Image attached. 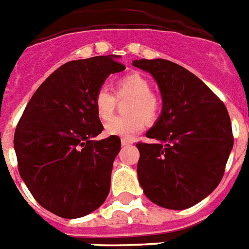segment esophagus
Segmentation results:
<instances>
[{"label":"esophagus","mask_w":249,"mask_h":249,"mask_svg":"<svg viewBox=\"0 0 249 249\" xmlns=\"http://www.w3.org/2000/svg\"><path fill=\"white\" fill-rule=\"evenodd\" d=\"M130 144H133V142L129 141V139H121V145L126 147V145H130Z\"/></svg>","instance_id":"esophagus-1"}]
</instances>
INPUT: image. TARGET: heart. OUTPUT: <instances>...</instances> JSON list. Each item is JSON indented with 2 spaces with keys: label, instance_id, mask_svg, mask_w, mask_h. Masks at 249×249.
Masks as SVG:
<instances>
[{
  "label": "heart",
  "instance_id": "obj_1",
  "mask_svg": "<svg viewBox=\"0 0 249 249\" xmlns=\"http://www.w3.org/2000/svg\"><path fill=\"white\" fill-rule=\"evenodd\" d=\"M116 97H130L126 106L128 118H115L105 125V134L131 139L145 128V120L154 121L160 114V102L152 95V85L141 73H130L116 83ZM115 100L108 89H100L95 95L93 105L101 120H108L114 114Z\"/></svg>",
  "mask_w": 249,
  "mask_h": 249
}]
</instances>
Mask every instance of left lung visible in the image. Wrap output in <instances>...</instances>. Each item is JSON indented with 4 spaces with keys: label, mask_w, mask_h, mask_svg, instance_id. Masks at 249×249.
Segmentation results:
<instances>
[{
    "label": "left lung",
    "mask_w": 249,
    "mask_h": 249,
    "mask_svg": "<svg viewBox=\"0 0 249 249\" xmlns=\"http://www.w3.org/2000/svg\"><path fill=\"white\" fill-rule=\"evenodd\" d=\"M160 87L162 112L138 143L137 173L143 192L158 206L183 210L216 189L233 148L225 105L201 79L166 59H139Z\"/></svg>",
    "instance_id": "left-lung-1"
}]
</instances>
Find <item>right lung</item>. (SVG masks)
Wrapping results in <instances>:
<instances>
[{"label": "right lung", "instance_id": "add662e5", "mask_svg": "<svg viewBox=\"0 0 249 249\" xmlns=\"http://www.w3.org/2000/svg\"><path fill=\"white\" fill-rule=\"evenodd\" d=\"M118 58L100 55L60 66L35 91L15 130L22 181L44 209L60 218L95 212L110 191L121 142L92 141L104 130L93 99L110 74L125 70Z\"/></svg>", "mask_w": 249, "mask_h": 249}]
</instances>
